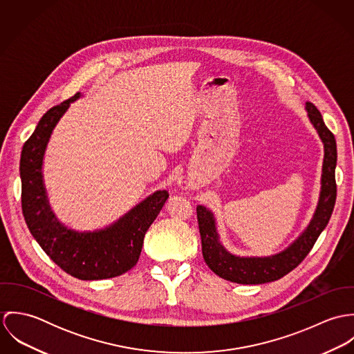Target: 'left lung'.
Listing matches in <instances>:
<instances>
[{
    "label": "left lung",
    "mask_w": 354,
    "mask_h": 354,
    "mask_svg": "<svg viewBox=\"0 0 354 354\" xmlns=\"http://www.w3.org/2000/svg\"><path fill=\"white\" fill-rule=\"evenodd\" d=\"M306 111L309 121L324 145L320 198L312 221L303 234L285 251L267 257H240L223 248L216 233L212 212L203 205H198L196 214L202 237L203 257L205 264L218 277L241 285H259L277 281L289 274L303 261L327 226L337 199V142L313 103L306 102Z\"/></svg>",
    "instance_id": "1"
}]
</instances>
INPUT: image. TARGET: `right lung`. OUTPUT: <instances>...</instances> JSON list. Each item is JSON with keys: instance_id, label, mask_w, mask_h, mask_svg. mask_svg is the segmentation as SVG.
Masks as SVG:
<instances>
[{"instance_id": "right-lung-1", "label": "right lung", "mask_w": 354, "mask_h": 354, "mask_svg": "<svg viewBox=\"0 0 354 354\" xmlns=\"http://www.w3.org/2000/svg\"><path fill=\"white\" fill-rule=\"evenodd\" d=\"M77 98L80 93L48 110L24 143L20 156L21 209L31 234L59 268L82 281H98L122 275L138 263L146 232L169 194L156 191L102 230L80 233L58 222L44 187L42 163L54 127Z\"/></svg>"}]
</instances>
